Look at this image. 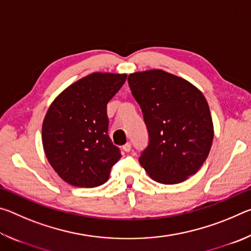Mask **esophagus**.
<instances>
[{
    "label": "esophagus",
    "instance_id": "1",
    "mask_svg": "<svg viewBox=\"0 0 251 251\" xmlns=\"http://www.w3.org/2000/svg\"><path fill=\"white\" fill-rule=\"evenodd\" d=\"M130 150H131V144L130 143H127V144H125L124 146H123V151H126V152L130 151Z\"/></svg>",
    "mask_w": 251,
    "mask_h": 251
}]
</instances>
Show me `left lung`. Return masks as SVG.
I'll return each instance as SVG.
<instances>
[{"label":"left lung","instance_id":"1","mask_svg":"<svg viewBox=\"0 0 251 251\" xmlns=\"http://www.w3.org/2000/svg\"><path fill=\"white\" fill-rule=\"evenodd\" d=\"M148 131L139 163L160 184H178L196 174L210 151L214 125L202 93L161 70L128 76Z\"/></svg>","mask_w":251,"mask_h":251}]
</instances>
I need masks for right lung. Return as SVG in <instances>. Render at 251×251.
<instances>
[{"label":"right lung","mask_w":251,"mask_h":251,"mask_svg":"<svg viewBox=\"0 0 251 251\" xmlns=\"http://www.w3.org/2000/svg\"><path fill=\"white\" fill-rule=\"evenodd\" d=\"M126 74L92 73L72 84L50 104L42 127L49 163L75 187L93 188L108 180L122 157L108 136L107 103Z\"/></svg>","instance_id":"1"}]
</instances>
